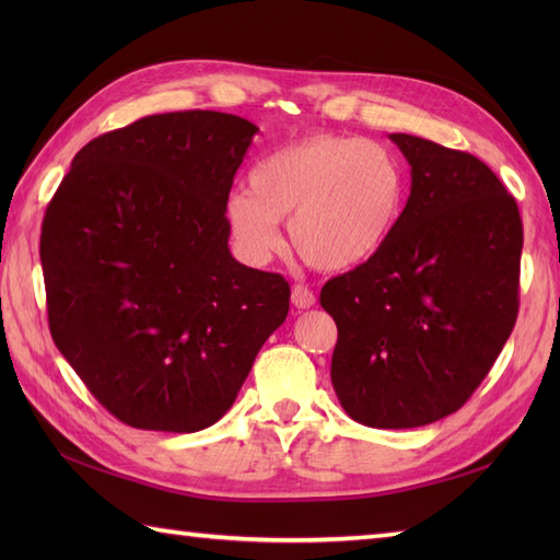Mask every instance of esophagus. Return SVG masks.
Segmentation results:
<instances>
[{
	"mask_svg": "<svg viewBox=\"0 0 560 560\" xmlns=\"http://www.w3.org/2000/svg\"><path fill=\"white\" fill-rule=\"evenodd\" d=\"M291 303L293 307H299V311H307V307L315 305V293L305 287H293Z\"/></svg>",
	"mask_w": 560,
	"mask_h": 560,
	"instance_id": "1",
	"label": "esophagus"
}]
</instances>
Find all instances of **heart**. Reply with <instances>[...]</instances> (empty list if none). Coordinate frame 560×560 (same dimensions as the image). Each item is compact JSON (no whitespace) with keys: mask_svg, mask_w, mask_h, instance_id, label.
Here are the masks:
<instances>
[{"mask_svg":"<svg viewBox=\"0 0 560 560\" xmlns=\"http://www.w3.org/2000/svg\"><path fill=\"white\" fill-rule=\"evenodd\" d=\"M407 207V171L371 139L313 135L271 151L249 173V189L225 201L233 243L253 265L283 249L279 221L307 265L351 269L375 257Z\"/></svg>","mask_w":560,"mask_h":560,"instance_id":"heart-1","label":"heart"}]
</instances>
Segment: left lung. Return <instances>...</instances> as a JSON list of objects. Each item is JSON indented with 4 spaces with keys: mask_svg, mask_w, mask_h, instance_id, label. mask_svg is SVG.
Instances as JSON below:
<instances>
[{
    "mask_svg": "<svg viewBox=\"0 0 560 560\" xmlns=\"http://www.w3.org/2000/svg\"><path fill=\"white\" fill-rule=\"evenodd\" d=\"M411 195L389 243L329 279L319 305L339 339L331 385L353 421L419 428L455 413L515 327L522 219L477 156L389 135Z\"/></svg>",
    "mask_w": 560,
    "mask_h": 560,
    "instance_id": "obj_1",
    "label": "left lung"
}]
</instances>
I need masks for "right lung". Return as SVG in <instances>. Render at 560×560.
Here are the masks:
<instances>
[{
	"instance_id": "add662e5",
	"label": "right lung",
	"mask_w": 560,
	"mask_h": 560,
	"mask_svg": "<svg viewBox=\"0 0 560 560\" xmlns=\"http://www.w3.org/2000/svg\"><path fill=\"white\" fill-rule=\"evenodd\" d=\"M257 132L213 110L141 117L89 141L47 205L50 335L127 425L217 423L289 315L287 279L229 249L223 209Z\"/></svg>"
}]
</instances>
